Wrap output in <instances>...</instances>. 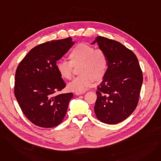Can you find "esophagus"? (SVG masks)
<instances>
[{
  "instance_id": "esophagus-1",
  "label": "esophagus",
  "mask_w": 161,
  "mask_h": 161,
  "mask_svg": "<svg viewBox=\"0 0 161 161\" xmlns=\"http://www.w3.org/2000/svg\"><path fill=\"white\" fill-rule=\"evenodd\" d=\"M86 92V91H83V92H75V94L76 95H82V94H84Z\"/></svg>"
}]
</instances>
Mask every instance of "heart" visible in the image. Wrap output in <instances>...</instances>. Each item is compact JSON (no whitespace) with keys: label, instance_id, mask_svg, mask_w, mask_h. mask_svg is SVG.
I'll return each instance as SVG.
<instances>
[{"label":"heart","instance_id":"1","mask_svg":"<svg viewBox=\"0 0 161 161\" xmlns=\"http://www.w3.org/2000/svg\"><path fill=\"white\" fill-rule=\"evenodd\" d=\"M69 61H60L57 64V70L61 77L69 80L72 77L73 66L80 65V76L74 78L69 84V90L74 92L85 91L91 87L93 80H102L108 69V58L101 49H95L91 46L80 44L75 46L69 55Z\"/></svg>","mask_w":161,"mask_h":161}]
</instances>
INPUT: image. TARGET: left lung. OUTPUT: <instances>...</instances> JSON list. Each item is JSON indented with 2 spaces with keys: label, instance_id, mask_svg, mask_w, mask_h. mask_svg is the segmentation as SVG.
I'll list each match as a JSON object with an SVG mask.
<instances>
[{
  "label": "left lung",
  "instance_id": "8db88e82",
  "mask_svg": "<svg viewBox=\"0 0 161 161\" xmlns=\"http://www.w3.org/2000/svg\"><path fill=\"white\" fill-rule=\"evenodd\" d=\"M97 43L106 53L108 69L103 81L98 86L95 112L103 123H119L136 109L143 75L138 58L122 44L103 36H97Z\"/></svg>",
  "mask_w": 161,
  "mask_h": 161
}]
</instances>
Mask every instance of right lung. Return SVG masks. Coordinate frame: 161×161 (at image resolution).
<instances>
[{
    "label": "right lung",
    "mask_w": 161,
    "mask_h": 161,
    "mask_svg": "<svg viewBox=\"0 0 161 161\" xmlns=\"http://www.w3.org/2000/svg\"><path fill=\"white\" fill-rule=\"evenodd\" d=\"M74 43L69 37L41 44L33 47L17 68L15 97L24 115L36 126L55 127L66 115L73 93L56 94L66 87L56 66Z\"/></svg>",
    "instance_id": "right-lung-1"
}]
</instances>
